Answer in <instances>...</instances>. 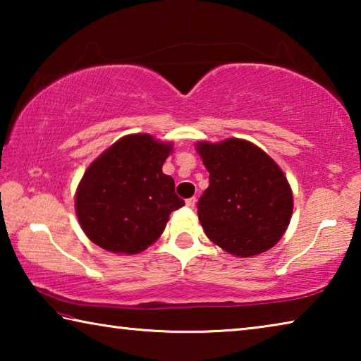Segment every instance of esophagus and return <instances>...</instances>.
I'll return each instance as SVG.
<instances>
[{"mask_svg":"<svg viewBox=\"0 0 361 361\" xmlns=\"http://www.w3.org/2000/svg\"><path fill=\"white\" fill-rule=\"evenodd\" d=\"M195 202H197V199H195V197H189V199H186V205L189 207V209H194V207H195Z\"/></svg>","mask_w":361,"mask_h":361,"instance_id":"1","label":"esophagus"}]
</instances>
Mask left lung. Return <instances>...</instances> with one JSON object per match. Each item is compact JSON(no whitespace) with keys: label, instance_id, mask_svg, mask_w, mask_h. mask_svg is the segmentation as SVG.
<instances>
[{"label":"left lung","instance_id":"8db88e82","mask_svg":"<svg viewBox=\"0 0 361 361\" xmlns=\"http://www.w3.org/2000/svg\"><path fill=\"white\" fill-rule=\"evenodd\" d=\"M210 185L197 202L209 239L240 258L259 255L282 239L293 213L286 176L253 143L229 138L197 143Z\"/></svg>","mask_w":361,"mask_h":361}]
</instances>
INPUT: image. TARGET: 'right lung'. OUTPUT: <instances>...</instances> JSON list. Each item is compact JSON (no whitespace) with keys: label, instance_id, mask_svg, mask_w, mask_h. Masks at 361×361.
Segmentation results:
<instances>
[{"label":"right lung","instance_id":"1","mask_svg":"<svg viewBox=\"0 0 361 361\" xmlns=\"http://www.w3.org/2000/svg\"><path fill=\"white\" fill-rule=\"evenodd\" d=\"M172 145L148 133L127 135L95 159L76 192V215L85 235L113 253L135 255L166 228L185 200L162 166Z\"/></svg>","mask_w":361,"mask_h":361}]
</instances>
